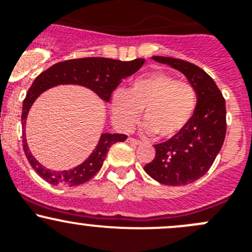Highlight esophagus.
Returning <instances> with one entry per match:
<instances>
[{
    "mask_svg": "<svg viewBox=\"0 0 252 252\" xmlns=\"http://www.w3.org/2000/svg\"><path fill=\"white\" fill-rule=\"evenodd\" d=\"M127 142L131 144H134V146H138V144H141V142H139L138 139H134V138H132V137H128V138H127Z\"/></svg>",
    "mask_w": 252,
    "mask_h": 252,
    "instance_id": "esophagus-1",
    "label": "esophagus"
}]
</instances>
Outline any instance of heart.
I'll return each mask as SVG.
<instances>
[{
  "instance_id": "heart-1",
  "label": "heart",
  "mask_w": 252,
  "mask_h": 252,
  "mask_svg": "<svg viewBox=\"0 0 252 252\" xmlns=\"http://www.w3.org/2000/svg\"><path fill=\"white\" fill-rule=\"evenodd\" d=\"M197 103L191 84L179 82L165 72H151L137 77L129 88L118 89L110 99V111L119 129L128 132L138 123L142 110L146 133L170 138L186 128Z\"/></svg>"
}]
</instances>
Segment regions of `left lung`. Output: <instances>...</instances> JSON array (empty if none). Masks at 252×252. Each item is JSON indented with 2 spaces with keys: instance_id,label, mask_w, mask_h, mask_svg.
Segmentation results:
<instances>
[{
  "instance_id": "8db88e82",
  "label": "left lung",
  "mask_w": 252,
  "mask_h": 252,
  "mask_svg": "<svg viewBox=\"0 0 252 252\" xmlns=\"http://www.w3.org/2000/svg\"><path fill=\"white\" fill-rule=\"evenodd\" d=\"M188 78L197 94L192 119L185 129L154 146L156 157L144 171L158 183L183 186L202 178L218 156L225 138V100L213 79L196 64L173 57L153 56Z\"/></svg>"
}]
</instances>
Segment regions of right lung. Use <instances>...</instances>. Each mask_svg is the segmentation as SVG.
Here are the masks:
<instances>
[{"label":"right lung","mask_w":252,"mask_h":252,"mask_svg":"<svg viewBox=\"0 0 252 252\" xmlns=\"http://www.w3.org/2000/svg\"><path fill=\"white\" fill-rule=\"evenodd\" d=\"M144 59H136L132 61L105 59V57H86L59 62L46 71L39 74L34 83L29 88L23 101L22 110V126H26L27 116L34 101L40 94L50 88L61 84H74L82 86L93 91L101 100L109 103L111 93L116 87L127 78L136 73L143 66ZM127 136L123 133H101L98 144L91 156L79 165L69 170L56 171L41 165L29 151L26 139V129H23V149L32 168L51 185L78 186L91 180L99 170L106 157V152L116 142L126 141Z\"/></svg>","instance_id":"1"}]
</instances>
